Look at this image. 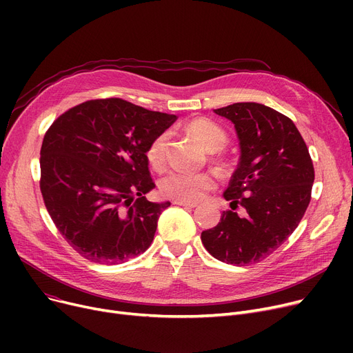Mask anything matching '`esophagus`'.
Returning <instances> with one entry per match:
<instances>
[{
	"label": "esophagus",
	"mask_w": 353,
	"mask_h": 353,
	"mask_svg": "<svg viewBox=\"0 0 353 353\" xmlns=\"http://www.w3.org/2000/svg\"><path fill=\"white\" fill-rule=\"evenodd\" d=\"M174 205L184 206V208H196L197 203L196 201H183V200H173Z\"/></svg>",
	"instance_id": "esophagus-1"
}]
</instances>
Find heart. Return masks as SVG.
Returning <instances> with one entry per match:
<instances>
[{
	"label": "heart",
	"instance_id": "1",
	"mask_svg": "<svg viewBox=\"0 0 353 353\" xmlns=\"http://www.w3.org/2000/svg\"><path fill=\"white\" fill-rule=\"evenodd\" d=\"M188 132L209 152H219L228 143V134L223 128L208 119H196L186 125ZM167 133L156 136L145 150L148 164L161 170L165 163ZM216 180L208 172H172L160 181V192L164 197L183 201H197L214 188Z\"/></svg>",
	"mask_w": 353,
	"mask_h": 353
}]
</instances>
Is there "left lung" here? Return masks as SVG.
Masks as SVG:
<instances>
[{"mask_svg":"<svg viewBox=\"0 0 353 353\" xmlns=\"http://www.w3.org/2000/svg\"><path fill=\"white\" fill-rule=\"evenodd\" d=\"M234 124L240 160L217 226L201 243L217 261L246 266L272 254L294 232L310 203L313 163L294 123L268 105L234 103L214 110ZM242 207L237 215L234 210Z\"/></svg>","mask_w":353,"mask_h":353,"instance_id":"1","label":"left lung"}]
</instances>
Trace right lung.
I'll return each instance as SVG.
<instances>
[{
    "label": "right lung",
    "instance_id": "obj_1",
    "mask_svg": "<svg viewBox=\"0 0 353 353\" xmlns=\"http://www.w3.org/2000/svg\"><path fill=\"white\" fill-rule=\"evenodd\" d=\"M177 117L121 99L88 100L50 125L41 145L40 189L55 228L88 261L120 265L148 249L165 203L145 150Z\"/></svg>",
    "mask_w": 353,
    "mask_h": 353
}]
</instances>
